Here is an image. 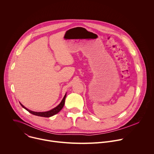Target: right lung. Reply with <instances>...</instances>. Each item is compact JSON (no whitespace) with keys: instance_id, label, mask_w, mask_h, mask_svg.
<instances>
[{"instance_id":"1","label":"right lung","mask_w":154,"mask_h":154,"mask_svg":"<svg viewBox=\"0 0 154 154\" xmlns=\"http://www.w3.org/2000/svg\"><path fill=\"white\" fill-rule=\"evenodd\" d=\"M66 93L65 94L63 99H62V100L61 101V102L60 103V104L58 105H57L56 107L54 108L53 109H51V110L49 111H48V112H33V111H32V110H30V109H29L28 108H27L26 107H25L23 104H22L21 103H20V105L23 106L24 109H26L27 111H28L29 113H30L32 115H36V116H41V117H45V118H49V117H51L56 114H57L61 109L63 108L64 105V102H65V99H66Z\"/></svg>"}]
</instances>
